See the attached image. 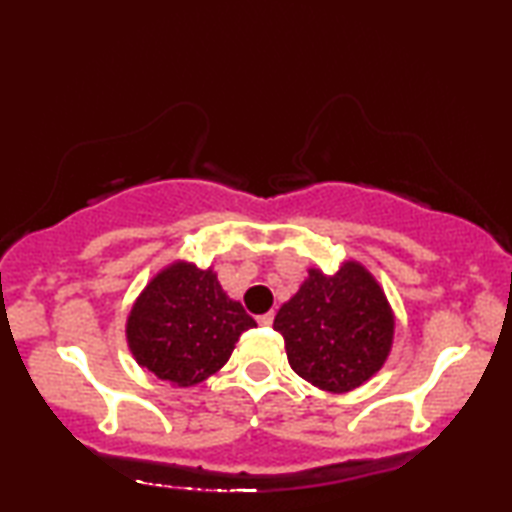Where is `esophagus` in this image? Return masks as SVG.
<instances>
[{"label":"esophagus","mask_w":512,"mask_h":512,"mask_svg":"<svg viewBox=\"0 0 512 512\" xmlns=\"http://www.w3.org/2000/svg\"><path fill=\"white\" fill-rule=\"evenodd\" d=\"M257 323L262 325V327H268V325H273V314L271 311H268V314H262V316H257Z\"/></svg>","instance_id":"obj_1"}]
</instances>
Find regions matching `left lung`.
<instances>
[{
    "mask_svg": "<svg viewBox=\"0 0 512 512\" xmlns=\"http://www.w3.org/2000/svg\"><path fill=\"white\" fill-rule=\"evenodd\" d=\"M289 366L329 393H345L370 379L386 361L395 320L386 296L357 262L334 275L311 268L305 284L277 311Z\"/></svg>",
    "mask_w": 512,
    "mask_h": 512,
    "instance_id": "1",
    "label": "left lung"
}]
</instances>
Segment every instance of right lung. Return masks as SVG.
<instances>
[{
  "label": "right lung",
  "mask_w": 512,
  "mask_h": 512,
  "mask_svg": "<svg viewBox=\"0 0 512 512\" xmlns=\"http://www.w3.org/2000/svg\"><path fill=\"white\" fill-rule=\"evenodd\" d=\"M255 325L212 271L171 264L137 298L126 336L142 368L176 386H194L219 370L241 332Z\"/></svg>",
  "instance_id": "add662e5"
}]
</instances>
